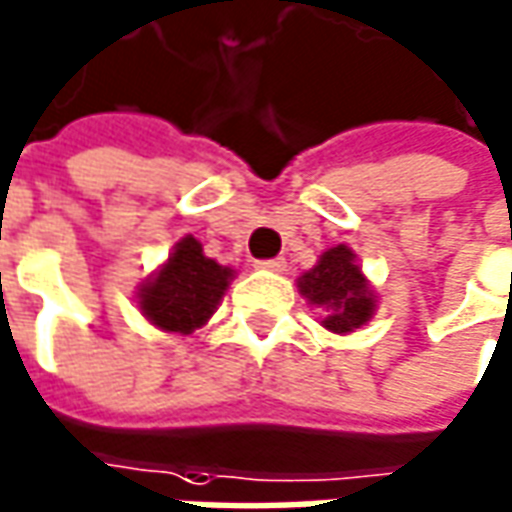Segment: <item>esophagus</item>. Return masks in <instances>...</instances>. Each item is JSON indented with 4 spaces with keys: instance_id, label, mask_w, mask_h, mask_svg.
Returning <instances> with one entry per match:
<instances>
[{
    "instance_id": "1",
    "label": "esophagus",
    "mask_w": 512,
    "mask_h": 512,
    "mask_svg": "<svg viewBox=\"0 0 512 512\" xmlns=\"http://www.w3.org/2000/svg\"><path fill=\"white\" fill-rule=\"evenodd\" d=\"M257 269L285 271V257H269V260H257Z\"/></svg>"
}]
</instances>
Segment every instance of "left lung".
<instances>
[{"instance_id":"1","label":"left lung","mask_w":512,"mask_h":512,"mask_svg":"<svg viewBox=\"0 0 512 512\" xmlns=\"http://www.w3.org/2000/svg\"><path fill=\"white\" fill-rule=\"evenodd\" d=\"M300 291L314 305L328 308L325 328L333 333H350L373 316V294L347 246H333L319 257L314 269L300 277Z\"/></svg>"}]
</instances>
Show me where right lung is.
I'll use <instances>...</instances> for the list:
<instances>
[{"label":"right lung","instance_id":"obj_1","mask_svg":"<svg viewBox=\"0 0 512 512\" xmlns=\"http://www.w3.org/2000/svg\"><path fill=\"white\" fill-rule=\"evenodd\" d=\"M229 280L232 269L204 257L201 243L187 235L176 243L173 255L154 280L142 285L139 308L156 328L170 333H193L218 308Z\"/></svg>","mask_w":512,"mask_h":512}]
</instances>
